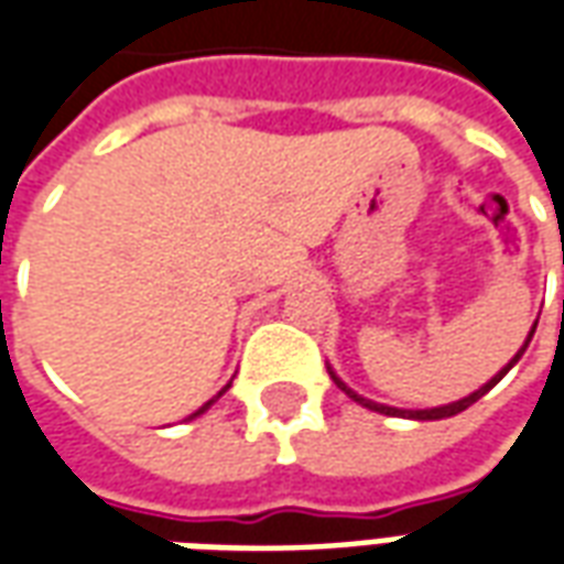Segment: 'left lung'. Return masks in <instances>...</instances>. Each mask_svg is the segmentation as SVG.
Returning <instances> with one entry per match:
<instances>
[{"mask_svg":"<svg viewBox=\"0 0 564 564\" xmlns=\"http://www.w3.org/2000/svg\"><path fill=\"white\" fill-rule=\"evenodd\" d=\"M534 326H538V323H534ZM534 326H532V332H529V338H525V344H522V350H517V356H513L508 366L498 371L496 378L489 380V383H484V387H480V390H477V392H471V395H465V399H459V402H453V404H444V408H425V411H399V408H390V404H378V402H371V399H362V395H356V392L350 390V387H347V383H344V380L338 378V375H335L332 368H329V378L335 380V387H338V390L347 392V395H350L354 402H359V404H362V408H368V411H378V414H387V416H411V420H444V416L462 414V411H465V408H471V404L477 402V399H484L486 392L492 390L498 380L505 378L510 368L520 362V356L525 354V347H529V341H532Z\"/></svg>","mask_w":564,"mask_h":564,"instance_id":"obj_1","label":"left lung"}]
</instances>
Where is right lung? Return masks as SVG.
<instances>
[{
    "label": "right lung",
    "mask_w": 564,
    "mask_h": 564,
    "mask_svg": "<svg viewBox=\"0 0 564 564\" xmlns=\"http://www.w3.org/2000/svg\"><path fill=\"white\" fill-rule=\"evenodd\" d=\"M226 390H229V383H226V387H223V390H220V392H217V395H214V399H210V402H205V404H202V408H198L196 414H189V420H193V416H198V414H205V411H208L210 404L217 402V399H220V395H223V392H226Z\"/></svg>",
    "instance_id": "right-lung-1"
}]
</instances>
